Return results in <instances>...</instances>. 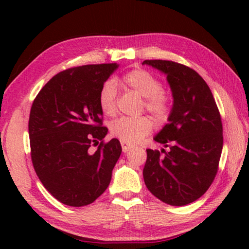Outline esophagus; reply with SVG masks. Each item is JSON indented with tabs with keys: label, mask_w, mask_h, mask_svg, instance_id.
<instances>
[{
	"label": "esophagus",
	"mask_w": 249,
	"mask_h": 249,
	"mask_svg": "<svg viewBox=\"0 0 249 249\" xmlns=\"http://www.w3.org/2000/svg\"><path fill=\"white\" fill-rule=\"evenodd\" d=\"M121 145H122V149H123L124 153L128 151L130 148H133V145H130V144H128V142H126L124 141L121 142Z\"/></svg>",
	"instance_id": "obj_1"
}]
</instances>
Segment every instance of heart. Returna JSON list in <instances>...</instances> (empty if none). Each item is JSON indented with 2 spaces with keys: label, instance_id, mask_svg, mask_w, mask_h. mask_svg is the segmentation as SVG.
Wrapping results in <instances>:
<instances>
[{
  "label": "heart",
  "instance_id": "b5f03b06",
  "mask_svg": "<svg viewBox=\"0 0 249 249\" xmlns=\"http://www.w3.org/2000/svg\"><path fill=\"white\" fill-rule=\"evenodd\" d=\"M122 86L136 92L145 98V107L159 120L166 119L170 112L171 98L168 92L161 89V82L150 71L142 68L133 69L123 75ZM117 87L112 80L105 82L100 91L99 104L105 115L112 116L116 112ZM154 128L149 117L141 116L121 117L111 124V133L126 142H137L147 136Z\"/></svg>",
  "mask_w": 249,
  "mask_h": 249
}]
</instances>
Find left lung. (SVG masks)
Segmentation results:
<instances>
[{"mask_svg": "<svg viewBox=\"0 0 249 249\" xmlns=\"http://www.w3.org/2000/svg\"><path fill=\"white\" fill-rule=\"evenodd\" d=\"M142 65L167 75L174 98L168 124L154 137L170 150L161 156L159 150L147 149L145 184L160 201L187 205L203 196L216 176L223 148L220 112L196 71L169 60H145Z\"/></svg>", "mask_w": 249, "mask_h": 249, "instance_id": "obj_1", "label": "left lung"}]
</instances>
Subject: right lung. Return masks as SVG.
I'll list each match as a JSON object with an SVG mask.
<instances>
[{
	"label": "right lung",
	"mask_w": 249,
	"mask_h": 249,
	"mask_svg": "<svg viewBox=\"0 0 249 249\" xmlns=\"http://www.w3.org/2000/svg\"><path fill=\"white\" fill-rule=\"evenodd\" d=\"M117 64L87 65L61 71L34 100L28 122L32 161L41 183L70 206L94 202L107 190L122 147L116 138L103 142L99 104L104 82ZM92 144H99L95 151Z\"/></svg>",
	"instance_id": "obj_1"
}]
</instances>
